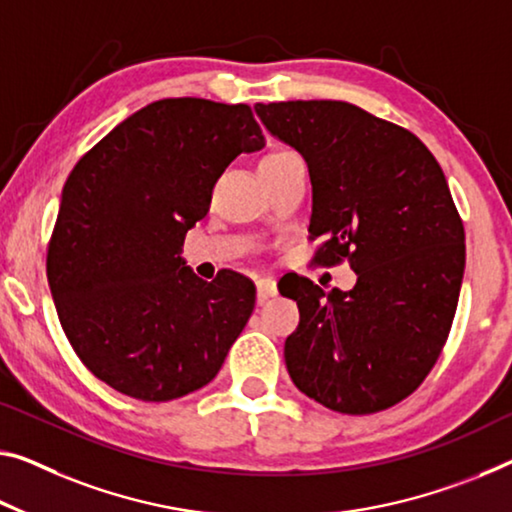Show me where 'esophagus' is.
I'll return each mask as SVG.
<instances>
[{
    "instance_id": "1",
    "label": "esophagus",
    "mask_w": 512,
    "mask_h": 512,
    "mask_svg": "<svg viewBox=\"0 0 512 512\" xmlns=\"http://www.w3.org/2000/svg\"><path fill=\"white\" fill-rule=\"evenodd\" d=\"M274 295H277V281H274L272 277H261L256 281V300H258V304L267 302Z\"/></svg>"
}]
</instances>
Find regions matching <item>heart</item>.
<instances>
[{
    "mask_svg": "<svg viewBox=\"0 0 512 512\" xmlns=\"http://www.w3.org/2000/svg\"><path fill=\"white\" fill-rule=\"evenodd\" d=\"M290 151H277V153H270V155H267V157H281V155H288ZM267 157H265V160H267Z\"/></svg>",
    "mask_w": 512,
    "mask_h": 512,
    "instance_id": "b5f03b06",
    "label": "heart"
}]
</instances>
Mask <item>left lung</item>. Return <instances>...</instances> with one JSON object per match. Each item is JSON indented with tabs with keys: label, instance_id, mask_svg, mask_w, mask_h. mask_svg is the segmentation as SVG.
<instances>
[{
	"label": "left lung",
	"instance_id": "1",
	"mask_svg": "<svg viewBox=\"0 0 512 512\" xmlns=\"http://www.w3.org/2000/svg\"><path fill=\"white\" fill-rule=\"evenodd\" d=\"M309 167L316 261H348L352 290L279 283L300 325L286 338L295 387L341 414H373L426 380L465 274V226L435 155L410 130L341 100L254 107Z\"/></svg>",
	"mask_w": 512,
	"mask_h": 512
}]
</instances>
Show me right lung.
I'll return each mask as SVG.
<instances>
[{
	"label": "right lung",
	"instance_id": "right-lung-1",
	"mask_svg": "<svg viewBox=\"0 0 512 512\" xmlns=\"http://www.w3.org/2000/svg\"><path fill=\"white\" fill-rule=\"evenodd\" d=\"M263 146L247 105L164 98L116 125L70 171L47 283L70 345L98 380L164 403L219 373L256 288L231 270L203 281L180 251L224 169Z\"/></svg>",
	"mask_w": 512,
	"mask_h": 512
}]
</instances>
